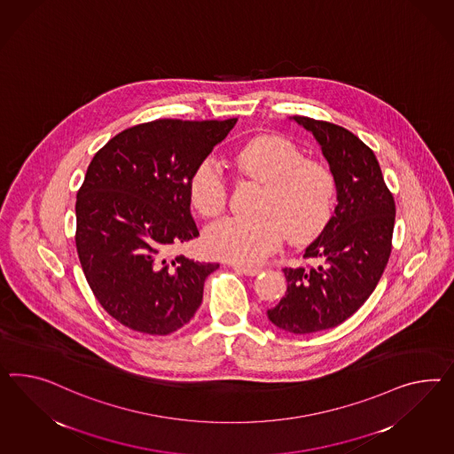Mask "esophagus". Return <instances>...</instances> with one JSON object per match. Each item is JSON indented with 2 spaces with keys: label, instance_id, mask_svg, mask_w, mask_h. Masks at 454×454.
<instances>
[{
  "label": "esophagus",
  "instance_id": "esophagus-1",
  "mask_svg": "<svg viewBox=\"0 0 454 454\" xmlns=\"http://www.w3.org/2000/svg\"><path fill=\"white\" fill-rule=\"evenodd\" d=\"M233 270H236V272H239V274H245V276H258L259 272H261V270H258V268H247V266H239V264H233Z\"/></svg>",
  "mask_w": 454,
  "mask_h": 454
}]
</instances>
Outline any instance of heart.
<instances>
[{
  "instance_id": "heart-1",
  "label": "heart",
  "mask_w": 454,
  "mask_h": 454,
  "mask_svg": "<svg viewBox=\"0 0 454 454\" xmlns=\"http://www.w3.org/2000/svg\"><path fill=\"white\" fill-rule=\"evenodd\" d=\"M238 165L256 182L266 184L259 203V216H228L209 224L205 243L209 253L234 264L254 266L281 246L284 234L293 241H306L331 220L337 182L327 165L307 160L294 142L278 135L251 140ZM190 200L207 218L220 215L228 203V182L220 161L205 157L188 182Z\"/></svg>"
}]
</instances>
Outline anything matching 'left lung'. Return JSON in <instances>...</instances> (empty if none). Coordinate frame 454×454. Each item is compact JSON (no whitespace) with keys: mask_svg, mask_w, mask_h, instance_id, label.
I'll use <instances>...</instances> for the list:
<instances>
[{"mask_svg":"<svg viewBox=\"0 0 454 454\" xmlns=\"http://www.w3.org/2000/svg\"><path fill=\"white\" fill-rule=\"evenodd\" d=\"M317 140L337 182V207L304 258L317 268H286V295L268 319L289 333L337 327L354 316L380 281L392 251L395 201L375 153L347 129L294 115Z\"/></svg>","mask_w":454,"mask_h":454,"instance_id":"obj_1","label":"left lung"}]
</instances>
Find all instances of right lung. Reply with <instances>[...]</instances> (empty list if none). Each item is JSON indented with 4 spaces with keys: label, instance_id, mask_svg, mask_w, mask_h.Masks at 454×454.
Returning a JSON list of instances; mask_svg holds the SVG:
<instances>
[{
    "label": "right lung",
    "instance_id": "right-lung-1",
    "mask_svg": "<svg viewBox=\"0 0 454 454\" xmlns=\"http://www.w3.org/2000/svg\"><path fill=\"white\" fill-rule=\"evenodd\" d=\"M238 119L140 123L87 168L75 201V247L100 306L132 331L168 335L195 316L218 262L167 258L198 236L188 182Z\"/></svg>",
    "mask_w": 454,
    "mask_h": 454
}]
</instances>
